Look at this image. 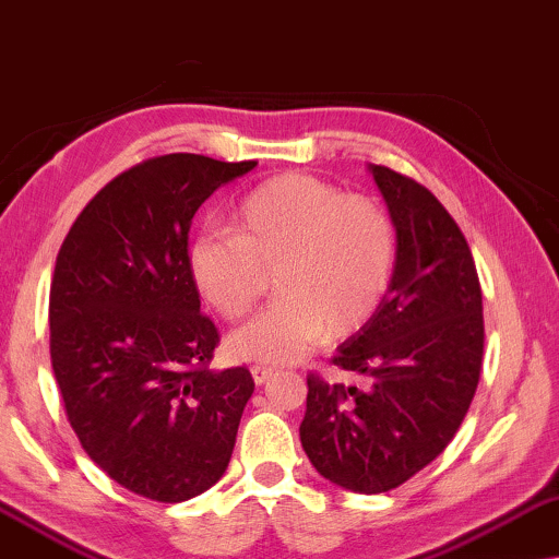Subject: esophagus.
<instances>
[{
    "label": "esophagus",
    "instance_id": "1",
    "mask_svg": "<svg viewBox=\"0 0 559 559\" xmlns=\"http://www.w3.org/2000/svg\"><path fill=\"white\" fill-rule=\"evenodd\" d=\"M250 374H253L255 384H265V382L271 380L273 374H276V369H273V367H265V365H253V367H250Z\"/></svg>",
    "mask_w": 559,
    "mask_h": 559
}]
</instances>
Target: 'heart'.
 Returning a JSON list of instances; mask_svg holds the SVG:
<instances>
[{"label": "heart", "mask_w": 559, "mask_h": 559, "mask_svg": "<svg viewBox=\"0 0 559 559\" xmlns=\"http://www.w3.org/2000/svg\"><path fill=\"white\" fill-rule=\"evenodd\" d=\"M397 263V230L384 204L304 171L253 187L233 210L230 230L194 238L192 278L212 309L242 319L276 283L278 301L238 329L235 357L288 365L324 340L365 329L388 296Z\"/></svg>", "instance_id": "1"}]
</instances>
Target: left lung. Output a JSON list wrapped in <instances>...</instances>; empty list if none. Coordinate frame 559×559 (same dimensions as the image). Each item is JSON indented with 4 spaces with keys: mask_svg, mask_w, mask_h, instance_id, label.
<instances>
[{
    "mask_svg": "<svg viewBox=\"0 0 559 559\" xmlns=\"http://www.w3.org/2000/svg\"><path fill=\"white\" fill-rule=\"evenodd\" d=\"M397 230L388 296L336 349L367 388L306 377L301 445L342 489H397L443 453L466 418L484 357L481 286L461 227L415 179L369 164Z\"/></svg>",
    "mask_w": 559,
    "mask_h": 559,
    "instance_id": "1",
    "label": "left lung"
}]
</instances>
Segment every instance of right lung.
<instances>
[{
  "instance_id": "1",
  "label": "right lung",
  "mask_w": 559,
  "mask_h": 559,
  "mask_svg": "<svg viewBox=\"0 0 559 559\" xmlns=\"http://www.w3.org/2000/svg\"><path fill=\"white\" fill-rule=\"evenodd\" d=\"M255 164L141 162L85 204L55 261L50 359L70 428L139 497H200L230 463L255 382L246 367L210 369L219 334L187 240L200 204Z\"/></svg>"
}]
</instances>
